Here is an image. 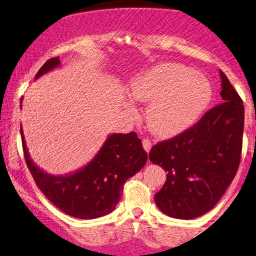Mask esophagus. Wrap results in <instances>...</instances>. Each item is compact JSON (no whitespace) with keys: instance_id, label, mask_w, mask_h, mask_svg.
I'll return each instance as SVG.
<instances>
[{"instance_id":"obj_1","label":"esophagus","mask_w":256,"mask_h":256,"mask_svg":"<svg viewBox=\"0 0 256 256\" xmlns=\"http://www.w3.org/2000/svg\"><path fill=\"white\" fill-rule=\"evenodd\" d=\"M151 146H152V144H151V142L148 140V139H143V148H144L145 151L150 152Z\"/></svg>"}]
</instances>
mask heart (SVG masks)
Wrapping results in <instances>:
<instances>
[{"instance_id":"obj_1","label":"heart","mask_w":256,"mask_h":256,"mask_svg":"<svg viewBox=\"0 0 256 256\" xmlns=\"http://www.w3.org/2000/svg\"><path fill=\"white\" fill-rule=\"evenodd\" d=\"M136 102L148 104L145 122L152 134L169 138L190 128L208 108L212 90L208 80L189 67L178 64H158L130 84ZM130 114L136 108L131 100L125 105Z\"/></svg>"}]
</instances>
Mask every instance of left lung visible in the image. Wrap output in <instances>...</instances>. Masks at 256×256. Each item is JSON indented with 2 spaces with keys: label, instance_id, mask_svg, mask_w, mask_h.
I'll return each mask as SVG.
<instances>
[{
  "label": "left lung",
  "instance_id": "1",
  "mask_svg": "<svg viewBox=\"0 0 256 256\" xmlns=\"http://www.w3.org/2000/svg\"><path fill=\"white\" fill-rule=\"evenodd\" d=\"M223 102L172 139L151 148L148 158L163 168L166 182L154 195L162 212L192 220L215 206L234 180L241 160L244 108L220 70Z\"/></svg>",
  "mask_w": 256,
  "mask_h": 256
}]
</instances>
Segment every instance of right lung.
<instances>
[{"mask_svg": "<svg viewBox=\"0 0 256 256\" xmlns=\"http://www.w3.org/2000/svg\"><path fill=\"white\" fill-rule=\"evenodd\" d=\"M61 66L52 58L38 70L35 79ZM22 105V99L21 104ZM21 131L26 163L38 189L64 214L82 220L108 215L116 209L126 180L145 166L148 154L136 132L112 134L86 166L66 174H50L38 168L29 154Z\"/></svg>", "mask_w": 256, "mask_h": 256, "instance_id": "1", "label": "right lung"}]
</instances>
